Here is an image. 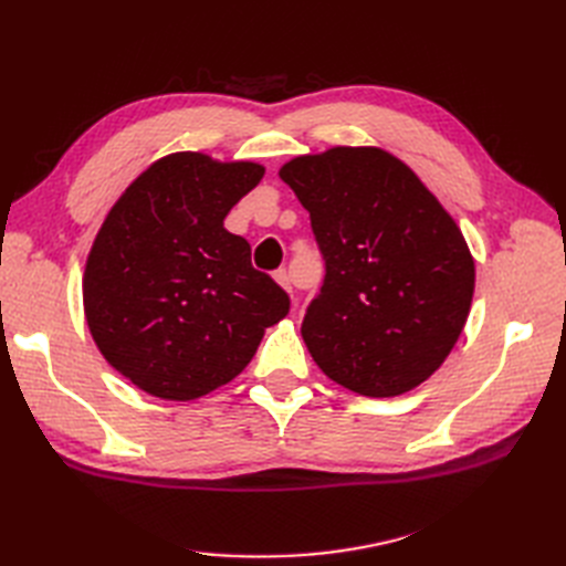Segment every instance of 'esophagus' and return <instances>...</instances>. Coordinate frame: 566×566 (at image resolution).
I'll return each instance as SVG.
<instances>
[{"instance_id": "esophagus-1", "label": "esophagus", "mask_w": 566, "mask_h": 566, "mask_svg": "<svg viewBox=\"0 0 566 566\" xmlns=\"http://www.w3.org/2000/svg\"><path fill=\"white\" fill-rule=\"evenodd\" d=\"M273 279H276L279 285H283L287 293H293V279H290V273L285 269H279L276 273H273Z\"/></svg>"}]
</instances>
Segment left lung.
I'll return each mask as SVG.
<instances>
[{
  "label": "left lung",
  "mask_w": 566,
  "mask_h": 566,
  "mask_svg": "<svg viewBox=\"0 0 566 566\" xmlns=\"http://www.w3.org/2000/svg\"><path fill=\"white\" fill-rule=\"evenodd\" d=\"M325 262L302 337L318 368L364 397H399L447 361L468 321L474 262L413 169L337 146L281 167Z\"/></svg>",
  "instance_id": "1"
}]
</instances>
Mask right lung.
Segmentation results:
<instances>
[{
	"label": "right lung",
	"mask_w": 566,
	"mask_h": 566,
	"mask_svg": "<svg viewBox=\"0 0 566 566\" xmlns=\"http://www.w3.org/2000/svg\"><path fill=\"white\" fill-rule=\"evenodd\" d=\"M262 177L254 163L172 153L132 181L96 235L82 281L92 337L153 397L191 401L231 382L290 312L250 243L224 229Z\"/></svg>",
	"instance_id": "right-lung-1"
}]
</instances>
